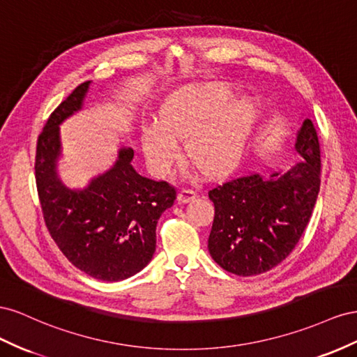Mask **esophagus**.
<instances>
[{
	"label": "esophagus",
	"instance_id": "obj_1",
	"mask_svg": "<svg viewBox=\"0 0 357 357\" xmlns=\"http://www.w3.org/2000/svg\"><path fill=\"white\" fill-rule=\"evenodd\" d=\"M196 196H197V192H196L195 190H191V188H182V190L179 191L178 199H179L181 203H188V202H191V200H195Z\"/></svg>",
	"mask_w": 357,
	"mask_h": 357
}]
</instances>
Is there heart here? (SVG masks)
<instances>
[{
	"label": "heart",
	"mask_w": 357,
	"mask_h": 357,
	"mask_svg": "<svg viewBox=\"0 0 357 357\" xmlns=\"http://www.w3.org/2000/svg\"><path fill=\"white\" fill-rule=\"evenodd\" d=\"M236 94L224 82L190 84L165 100L160 118L142 128V145L149 166L165 175L187 137V157L208 175H220L236 165L259 115L257 101Z\"/></svg>",
	"instance_id": "1"
}]
</instances>
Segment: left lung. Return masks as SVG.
I'll list each match as a JSON object with an SVG mask.
<instances>
[{
    "mask_svg": "<svg viewBox=\"0 0 357 357\" xmlns=\"http://www.w3.org/2000/svg\"><path fill=\"white\" fill-rule=\"evenodd\" d=\"M294 149L302 160L286 173H245L209 190L215 215L208 248L222 269L259 275L296 247L320 190V144L311 119L303 121Z\"/></svg>",
    "mask_w": 357,
    "mask_h": 357,
    "instance_id": "obj_1",
    "label": "left lung"
}]
</instances>
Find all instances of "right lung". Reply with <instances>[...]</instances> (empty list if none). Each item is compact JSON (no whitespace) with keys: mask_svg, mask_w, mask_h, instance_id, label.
Returning a JSON list of instances; mask_svg holds the SVG:
<instances>
[{"mask_svg":"<svg viewBox=\"0 0 357 357\" xmlns=\"http://www.w3.org/2000/svg\"><path fill=\"white\" fill-rule=\"evenodd\" d=\"M80 84L49 116L38 136L36 182L50 236L77 269L101 281L133 277L155 252V227L173 205L176 190L166 181H152L131 166L135 151L121 148L107 172L84 190H71L59 179V126L84 106L89 89Z\"/></svg>","mask_w":357,"mask_h":357,"instance_id":"obj_1","label":"right lung"}]
</instances>
